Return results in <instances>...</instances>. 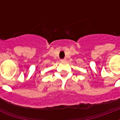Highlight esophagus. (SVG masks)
<instances>
[{
    "mask_svg": "<svg viewBox=\"0 0 120 120\" xmlns=\"http://www.w3.org/2000/svg\"><path fill=\"white\" fill-rule=\"evenodd\" d=\"M61 62H66V59H65V58H64V59H62V60H61Z\"/></svg>",
    "mask_w": 120,
    "mask_h": 120,
    "instance_id": "obj_1",
    "label": "esophagus"
}]
</instances>
